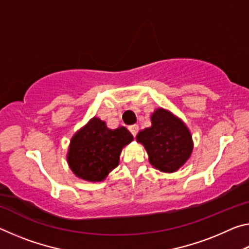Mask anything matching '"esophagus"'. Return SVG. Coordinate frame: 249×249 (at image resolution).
Here are the masks:
<instances>
[{
  "mask_svg": "<svg viewBox=\"0 0 249 249\" xmlns=\"http://www.w3.org/2000/svg\"><path fill=\"white\" fill-rule=\"evenodd\" d=\"M129 132L132 133V135L135 137V136H136V135H137V133H138V126H137V125L129 126Z\"/></svg>",
  "mask_w": 249,
  "mask_h": 249,
  "instance_id": "34e87169",
  "label": "esophagus"
}]
</instances>
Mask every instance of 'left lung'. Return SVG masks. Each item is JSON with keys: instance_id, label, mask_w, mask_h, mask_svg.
Here are the masks:
<instances>
[{"instance_id": "left-lung-1", "label": "left lung", "mask_w": 249, "mask_h": 249, "mask_svg": "<svg viewBox=\"0 0 249 249\" xmlns=\"http://www.w3.org/2000/svg\"><path fill=\"white\" fill-rule=\"evenodd\" d=\"M151 126L142 129L136 140L145 147L150 165L161 172H176L190 158L192 135L184 122L166 108H156Z\"/></svg>"}]
</instances>
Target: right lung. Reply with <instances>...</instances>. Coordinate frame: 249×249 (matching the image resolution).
<instances>
[{"instance_id": "add662e5", "label": "right lung", "mask_w": 249, "mask_h": 249, "mask_svg": "<svg viewBox=\"0 0 249 249\" xmlns=\"http://www.w3.org/2000/svg\"><path fill=\"white\" fill-rule=\"evenodd\" d=\"M133 140L124 126L109 129L104 121L94 116L71 138L67 161L75 177L100 182L119 166L122 149Z\"/></svg>"}]
</instances>
